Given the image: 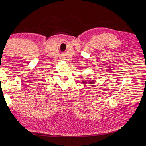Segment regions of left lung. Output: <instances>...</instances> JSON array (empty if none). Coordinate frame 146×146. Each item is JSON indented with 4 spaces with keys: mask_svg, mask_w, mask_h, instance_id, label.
Returning a JSON list of instances; mask_svg holds the SVG:
<instances>
[{
    "mask_svg": "<svg viewBox=\"0 0 146 146\" xmlns=\"http://www.w3.org/2000/svg\"><path fill=\"white\" fill-rule=\"evenodd\" d=\"M93 81H94V80H93ZM93 81H91L90 82V83H93ZM83 83H86V82H83Z\"/></svg>",
    "mask_w": 146,
    "mask_h": 146,
    "instance_id": "8db88e82",
    "label": "left lung"
}]
</instances>
